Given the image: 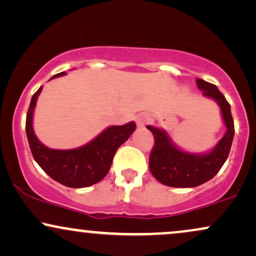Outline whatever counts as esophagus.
Listing matches in <instances>:
<instances>
[{
  "mask_svg": "<svg viewBox=\"0 0 256 256\" xmlns=\"http://www.w3.org/2000/svg\"><path fill=\"white\" fill-rule=\"evenodd\" d=\"M146 122H148V116H146L140 114V116H137V125H138V128H144Z\"/></svg>",
  "mask_w": 256,
  "mask_h": 256,
  "instance_id": "esophagus-1",
  "label": "esophagus"
}]
</instances>
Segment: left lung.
Segmentation results:
<instances>
[{"label":"left lung","mask_w":256,"mask_h":256,"mask_svg":"<svg viewBox=\"0 0 256 256\" xmlns=\"http://www.w3.org/2000/svg\"><path fill=\"white\" fill-rule=\"evenodd\" d=\"M196 84L205 96L214 98L220 104L226 132L211 152L193 155L175 148L164 131L146 126L154 136V146L149 158L150 172L156 180L166 186L181 188L199 186L211 180L229 156L235 134L230 104L212 83L196 78Z\"/></svg>","instance_id":"left-lung-1"}]
</instances>
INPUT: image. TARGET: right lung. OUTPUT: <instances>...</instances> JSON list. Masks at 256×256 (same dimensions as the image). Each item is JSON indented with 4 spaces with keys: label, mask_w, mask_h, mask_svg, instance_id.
Segmentation results:
<instances>
[{
    "label": "right lung",
    "mask_w": 256,
    "mask_h": 256,
    "mask_svg": "<svg viewBox=\"0 0 256 256\" xmlns=\"http://www.w3.org/2000/svg\"><path fill=\"white\" fill-rule=\"evenodd\" d=\"M66 72H60L51 78ZM33 94L26 116V134L33 158L48 176L72 188H82L98 182L108 173L116 149L136 128L134 122L122 126H110L88 144L72 150H54L45 146L36 137L32 128L33 110L42 92Z\"/></svg>",
    "instance_id": "obj_1"
}]
</instances>
